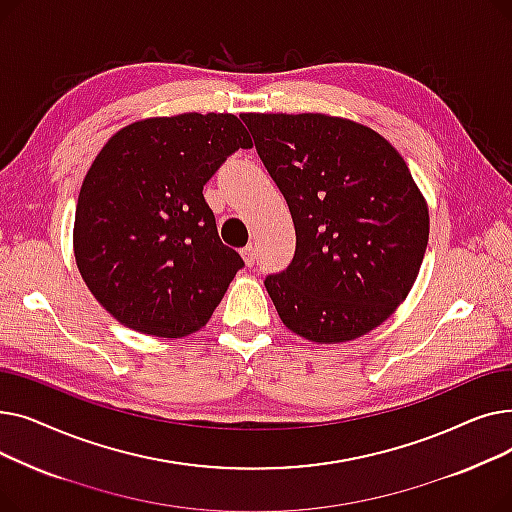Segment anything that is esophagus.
<instances>
[{"instance_id":"obj_1","label":"esophagus","mask_w":512,"mask_h":512,"mask_svg":"<svg viewBox=\"0 0 512 512\" xmlns=\"http://www.w3.org/2000/svg\"><path fill=\"white\" fill-rule=\"evenodd\" d=\"M240 257L245 259V263L251 267V265L255 263V259H257V249H255V245H247V247H242V249H240Z\"/></svg>"}]
</instances>
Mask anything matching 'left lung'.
Here are the masks:
<instances>
[{
  "label": "left lung",
  "mask_w": 512,
  "mask_h": 512,
  "mask_svg": "<svg viewBox=\"0 0 512 512\" xmlns=\"http://www.w3.org/2000/svg\"><path fill=\"white\" fill-rule=\"evenodd\" d=\"M297 232L265 288L282 324L315 344L361 338L419 276L429 211L402 155L373 128L328 114H242Z\"/></svg>",
  "instance_id": "1"
}]
</instances>
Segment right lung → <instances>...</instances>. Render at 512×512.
Masks as SVG:
<instances>
[{"instance_id": "add662e5", "label": "right lung", "mask_w": 512, "mask_h": 512, "mask_svg": "<svg viewBox=\"0 0 512 512\" xmlns=\"http://www.w3.org/2000/svg\"><path fill=\"white\" fill-rule=\"evenodd\" d=\"M253 141L234 114L155 116L107 139L80 184L72 247L97 303L159 338L199 332L240 270L203 184Z\"/></svg>"}]
</instances>
